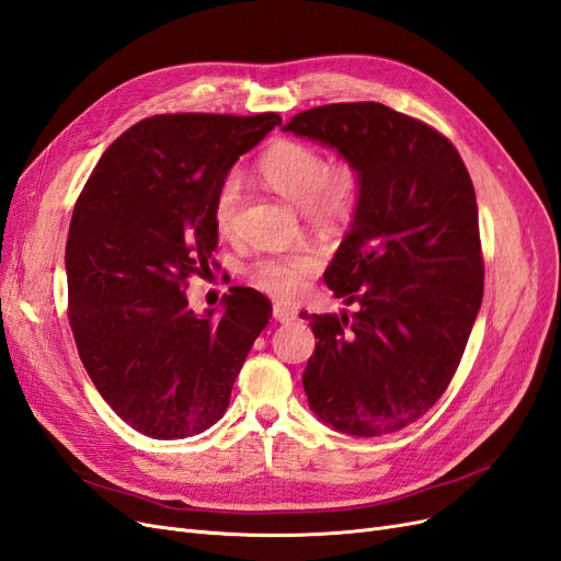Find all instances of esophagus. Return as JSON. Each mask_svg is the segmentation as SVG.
I'll return each instance as SVG.
<instances>
[{
  "mask_svg": "<svg viewBox=\"0 0 561 561\" xmlns=\"http://www.w3.org/2000/svg\"><path fill=\"white\" fill-rule=\"evenodd\" d=\"M299 311L295 307H287V304H274V318L278 322H293L297 320Z\"/></svg>",
  "mask_w": 561,
  "mask_h": 561,
  "instance_id": "1",
  "label": "esophagus"
}]
</instances>
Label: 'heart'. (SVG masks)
<instances>
[{"label":"heart","instance_id":"obj_1","mask_svg":"<svg viewBox=\"0 0 561 561\" xmlns=\"http://www.w3.org/2000/svg\"><path fill=\"white\" fill-rule=\"evenodd\" d=\"M254 173L271 192L301 210L318 229L334 231L351 222L363 194L358 165L339 159L328 161L320 149L299 140H278L260 157ZM241 184L227 178L217 186L213 201V222L219 233H229L239 208ZM320 260L311 248H297L283 254H266L248 268L250 280L260 290L276 297L297 295Z\"/></svg>","mask_w":561,"mask_h":561}]
</instances>
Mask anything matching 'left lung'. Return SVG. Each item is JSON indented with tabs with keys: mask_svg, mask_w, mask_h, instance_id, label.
<instances>
[{
	"mask_svg": "<svg viewBox=\"0 0 561 561\" xmlns=\"http://www.w3.org/2000/svg\"><path fill=\"white\" fill-rule=\"evenodd\" d=\"M283 130L332 147L363 175L358 210L325 271L334 297L358 311L311 313L318 342L304 393L339 433H396L443 398L482 304L466 163L445 135L381 103L313 107Z\"/></svg>",
	"mask_w": 561,
	"mask_h": 561,
	"instance_id": "8db88e82",
	"label": "left lung"
}]
</instances>
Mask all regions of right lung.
Instances as JSON below:
<instances>
[{
    "label": "right lung",
    "instance_id": "obj_1",
    "mask_svg": "<svg viewBox=\"0 0 561 561\" xmlns=\"http://www.w3.org/2000/svg\"><path fill=\"white\" fill-rule=\"evenodd\" d=\"M278 124L276 112L145 118L107 147L77 201L65 271L79 358L147 437H192L222 419L271 318L252 287H231L219 316L194 313L184 290L210 271L217 186Z\"/></svg>",
    "mask_w": 561,
    "mask_h": 561
}]
</instances>
